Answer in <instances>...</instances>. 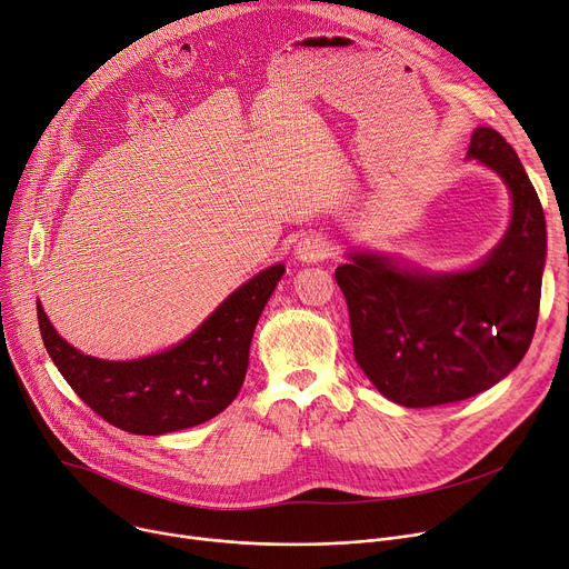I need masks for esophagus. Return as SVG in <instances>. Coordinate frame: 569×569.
Wrapping results in <instances>:
<instances>
[{
	"label": "esophagus",
	"mask_w": 569,
	"mask_h": 569,
	"mask_svg": "<svg viewBox=\"0 0 569 569\" xmlns=\"http://www.w3.org/2000/svg\"><path fill=\"white\" fill-rule=\"evenodd\" d=\"M296 254L302 261H323L332 254V243L323 234H308L298 243Z\"/></svg>",
	"instance_id": "1"
}]
</instances>
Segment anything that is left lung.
<instances>
[{
	"label": "left lung",
	"instance_id": "left-lung-1",
	"mask_svg": "<svg viewBox=\"0 0 569 569\" xmlns=\"http://www.w3.org/2000/svg\"><path fill=\"white\" fill-rule=\"evenodd\" d=\"M467 154L499 172L512 196L510 228L483 264L426 276L362 252L335 271L356 362L382 397L406 408L456 403L490 389L527 356L538 323L547 257L540 198L492 127L476 129Z\"/></svg>",
	"mask_w": 569,
	"mask_h": 569
}]
</instances>
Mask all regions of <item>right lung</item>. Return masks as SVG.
I'll return each mask as SVG.
<instances>
[{
    "label": "right lung",
    "mask_w": 569,
    "mask_h": 569,
    "mask_svg": "<svg viewBox=\"0 0 569 569\" xmlns=\"http://www.w3.org/2000/svg\"><path fill=\"white\" fill-rule=\"evenodd\" d=\"M282 273V264L261 271L191 337L143 360L109 362L79 353L38 302L40 337L74 395L111 426L134 435L191 428L223 412L239 395L254 326Z\"/></svg>",
    "instance_id": "add662e5"
}]
</instances>
